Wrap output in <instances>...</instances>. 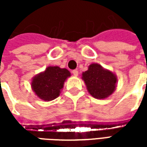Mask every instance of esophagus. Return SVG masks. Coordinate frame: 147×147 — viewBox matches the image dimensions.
Here are the masks:
<instances>
[{
  "label": "esophagus",
  "mask_w": 147,
  "mask_h": 147,
  "mask_svg": "<svg viewBox=\"0 0 147 147\" xmlns=\"http://www.w3.org/2000/svg\"><path fill=\"white\" fill-rule=\"evenodd\" d=\"M71 72H72V74H73L75 76H77L79 75V71H78V70H76H76H73Z\"/></svg>",
  "instance_id": "obj_1"
}]
</instances>
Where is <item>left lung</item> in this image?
Here are the masks:
<instances>
[{"label":"left lung","instance_id":"left-lung-1","mask_svg":"<svg viewBox=\"0 0 147 147\" xmlns=\"http://www.w3.org/2000/svg\"><path fill=\"white\" fill-rule=\"evenodd\" d=\"M83 80L91 95L103 99L112 94L116 88L117 77L98 64H92L88 70L83 73Z\"/></svg>","mask_w":147,"mask_h":147}]
</instances>
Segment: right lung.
<instances>
[{"label": "right lung", "instance_id": "right-lung-1", "mask_svg": "<svg viewBox=\"0 0 147 147\" xmlns=\"http://www.w3.org/2000/svg\"><path fill=\"white\" fill-rule=\"evenodd\" d=\"M70 76L69 71L65 68L50 66L34 78L31 86L40 98L51 101L60 95L64 81Z\"/></svg>", "mask_w": 147, "mask_h": 147}]
</instances>
